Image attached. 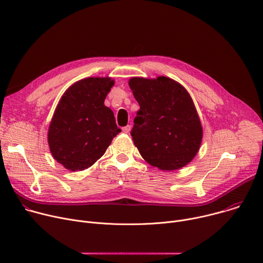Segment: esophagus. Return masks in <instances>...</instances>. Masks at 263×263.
Returning <instances> with one entry per match:
<instances>
[{
  "label": "esophagus",
  "mask_w": 263,
  "mask_h": 263,
  "mask_svg": "<svg viewBox=\"0 0 263 263\" xmlns=\"http://www.w3.org/2000/svg\"><path fill=\"white\" fill-rule=\"evenodd\" d=\"M130 131H131V126H129V124H128V126L122 128V132H123V133H129Z\"/></svg>",
  "instance_id": "obj_1"
}]
</instances>
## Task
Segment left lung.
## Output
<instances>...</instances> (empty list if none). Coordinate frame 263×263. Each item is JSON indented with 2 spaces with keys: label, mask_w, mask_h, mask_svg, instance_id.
<instances>
[{
  "label": "left lung",
  "mask_w": 263,
  "mask_h": 263,
  "mask_svg": "<svg viewBox=\"0 0 263 263\" xmlns=\"http://www.w3.org/2000/svg\"><path fill=\"white\" fill-rule=\"evenodd\" d=\"M140 104L131 136L143 159L161 171L184 167L197 155L202 126L187 90L173 79L131 78Z\"/></svg>",
  "instance_id": "left-lung-1"
}]
</instances>
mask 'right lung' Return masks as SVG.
<instances>
[{"label":"right lung","instance_id":"1","mask_svg":"<svg viewBox=\"0 0 263 263\" xmlns=\"http://www.w3.org/2000/svg\"><path fill=\"white\" fill-rule=\"evenodd\" d=\"M114 80L86 78L69 87L54 110L48 131L53 158L71 172L90 167L121 132L104 100Z\"/></svg>","mask_w":263,"mask_h":263}]
</instances>
